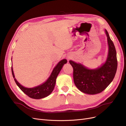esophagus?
Instances as JSON below:
<instances>
[{"mask_svg":"<svg viewBox=\"0 0 126 126\" xmlns=\"http://www.w3.org/2000/svg\"><path fill=\"white\" fill-rule=\"evenodd\" d=\"M69 58H69H70V57H69V58Z\"/></svg>","mask_w":126,"mask_h":126,"instance_id":"obj_1","label":"esophagus"}]
</instances>
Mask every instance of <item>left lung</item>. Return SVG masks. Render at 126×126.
Returning <instances> with one entry per match:
<instances>
[{"label":"left lung","mask_w":126,"mask_h":126,"mask_svg":"<svg viewBox=\"0 0 126 126\" xmlns=\"http://www.w3.org/2000/svg\"><path fill=\"white\" fill-rule=\"evenodd\" d=\"M104 31L107 36L109 50L106 61L101 66L95 69H89L82 63L69 60L73 68L75 86L85 94H94L102 92L112 82L116 72V51L108 32L106 29Z\"/></svg>","instance_id":"obj_1"}]
</instances>
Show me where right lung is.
<instances>
[{"mask_svg":"<svg viewBox=\"0 0 126 126\" xmlns=\"http://www.w3.org/2000/svg\"><path fill=\"white\" fill-rule=\"evenodd\" d=\"M67 63V60L66 59L60 60L56 64V66L54 67L51 75H50V76L46 82L38 85V86L32 88L25 87L18 83L16 78H15L12 67H11L12 73L16 85L23 93L27 94L30 98L35 99H40L48 96L52 93L54 89L55 85L56 84V78L58 75L59 73L60 70H62L63 65Z\"/></svg>","mask_w":126,"mask_h":126,"instance_id":"right-lung-1","label":"right lung"}]
</instances>
